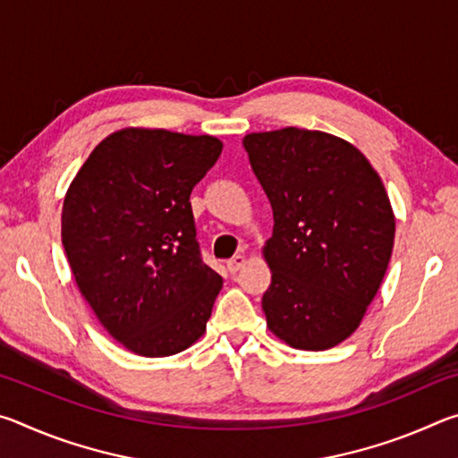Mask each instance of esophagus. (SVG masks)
<instances>
[{"instance_id":"esophagus-1","label":"esophagus","mask_w":458,"mask_h":458,"mask_svg":"<svg viewBox=\"0 0 458 458\" xmlns=\"http://www.w3.org/2000/svg\"><path fill=\"white\" fill-rule=\"evenodd\" d=\"M244 262H246V259L242 257V254H236V257H232L228 262H226V267H228V270L232 275H236L240 268L244 267Z\"/></svg>"}]
</instances>
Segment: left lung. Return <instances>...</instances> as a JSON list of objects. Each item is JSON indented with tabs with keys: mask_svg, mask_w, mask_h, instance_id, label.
Listing matches in <instances>:
<instances>
[{
	"mask_svg": "<svg viewBox=\"0 0 458 458\" xmlns=\"http://www.w3.org/2000/svg\"><path fill=\"white\" fill-rule=\"evenodd\" d=\"M242 143L275 218L262 248L268 329L294 350H329L360 327L384 281L390 198L366 155L335 135L286 127Z\"/></svg>",
	"mask_w": 458,
	"mask_h": 458,
	"instance_id": "1",
	"label": "left lung"
}]
</instances>
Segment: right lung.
Returning <instances> with one entry per match:
<instances>
[{
  "label": "right lung",
  "instance_id": "right-lung-1",
  "mask_svg": "<svg viewBox=\"0 0 458 458\" xmlns=\"http://www.w3.org/2000/svg\"><path fill=\"white\" fill-rule=\"evenodd\" d=\"M220 153L210 135L121 129L66 191L62 244L74 281L103 327L143 358L196 344L222 289L201 260L190 204Z\"/></svg>",
  "mask_w": 458,
  "mask_h": 458
}]
</instances>
